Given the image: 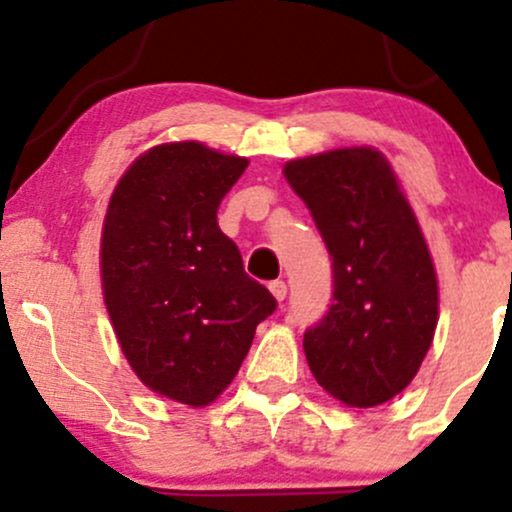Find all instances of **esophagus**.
<instances>
[{
	"instance_id": "esophagus-1",
	"label": "esophagus",
	"mask_w": 512,
	"mask_h": 512,
	"mask_svg": "<svg viewBox=\"0 0 512 512\" xmlns=\"http://www.w3.org/2000/svg\"><path fill=\"white\" fill-rule=\"evenodd\" d=\"M269 291H272V296L276 298V301H284L286 293H289V286H286L281 279H276V281H272V284H269Z\"/></svg>"
}]
</instances>
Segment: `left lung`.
I'll return each mask as SVG.
<instances>
[{"label":"left lung","mask_w":512,"mask_h":512,"mask_svg":"<svg viewBox=\"0 0 512 512\" xmlns=\"http://www.w3.org/2000/svg\"><path fill=\"white\" fill-rule=\"evenodd\" d=\"M284 175L334 274L330 310L303 337L308 366L346 407H378L414 380L436 334L438 279L424 233L378 149L298 158Z\"/></svg>","instance_id":"1"}]
</instances>
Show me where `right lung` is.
I'll list each match as a JSON object with an SVG mask.
<instances>
[{"label":"right lung","instance_id":"add662e5","mask_svg":"<svg viewBox=\"0 0 512 512\" xmlns=\"http://www.w3.org/2000/svg\"><path fill=\"white\" fill-rule=\"evenodd\" d=\"M248 158L199 142L146 151L117 182L101 238L105 308L137 378L204 407L231 385L274 296L219 228Z\"/></svg>","mask_w":512,"mask_h":512}]
</instances>
